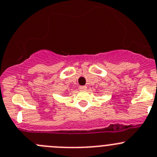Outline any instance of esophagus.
I'll list each match as a JSON object with an SVG mask.
<instances>
[{
  "instance_id": "34e87169",
  "label": "esophagus",
  "mask_w": 157,
  "mask_h": 157,
  "mask_svg": "<svg viewBox=\"0 0 157 157\" xmlns=\"http://www.w3.org/2000/svg\"><path fill=\"white\" fill-rule=\"evenodd\" d=\"M86 89V86H79V90H85Z\"/></svg>"
}]
</instances>
